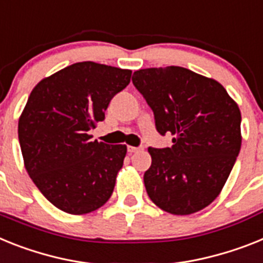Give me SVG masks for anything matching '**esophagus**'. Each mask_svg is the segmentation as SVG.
Returning <instances> with one entry per match:
<instances>
[{
    "label": "esophagus",
    "instance_id": "34e87169",
    "mask_svg": "<svg viewBox=\"0 0 263 263\" xmlns=\"http://www.w3.org/2000/svg\"><path fill=\"white\" fill-rule=\"evenodd\" d=\"M128 152H129V154H134V152H138V151H140V147H132V145H128Z\"/></svg>",
    "mask_w": 263,
    "mask_h": 263
}]
</instances>
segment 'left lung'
Instances as JSON below:
<instances>
[{
	"instance_id": "8db88e82",
	"label": "left lung",
	"mask_w": 263,
	"mask_h": 263,
	"mask_svg": "<svg viewBox=\"0 0 263 263\" xmlns=\"http://www.w3.org/2000/svg\"><path fill=\"white\" fill-rule=\"evenodd\" d=\"M132 83L154 112L156 131L174 135L171 147L148 148L149 199L174 215L202 210L219 195L239 154L237 103L218 81L182 67L136 70Z\"/></svg>"
}]
</instances>
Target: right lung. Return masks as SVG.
<instances>
[{"label":"right lung","instance_id":"obj_1","mask_svg":"<svg viewBox=\"0 0 263 263\" xmlns=\"http://www.w3.org/2000/svg\"><path fill=\"white\" fill-rule=\"evenodd\" d=\"M131 70L93 61L72 64L33 88L18 120L25 168L46 199L68 214L98 210L111 198L127 145L93 140Z\"/></svg>","mask_w":263,"mask_h":263}]
</instances>
